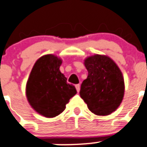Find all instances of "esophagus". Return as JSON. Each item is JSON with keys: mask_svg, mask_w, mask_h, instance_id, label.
<instances>
[{"mask_svg": "<svg viewBox=\"0 0 147 147\" xmlns=\"http://www.w3.org/2000/svg\"><path fill=\"white\" fill-rule=\"evenodd\" d=\"M75 86H76V90H77V92H79V91H80V84H78L75 85Z\"/></svg>", "mask_w": 147, "mask_h": 147, "instance_id": "1", "label": "esophagus"}]
</instances>
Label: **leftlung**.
Wrapping results in <instances>:
<instances>
[{"instance_id":"1","label":"left lung","mask_w":147,"mask_h":147,"mask_svg":"<svg viewBox=\"0 0 147 147\" xmlns=\"http://www.w3.org/2000/svg\"><path fill=\"white\" fill-rule=\"evenodd\" d=\"M88 76L81 85L80 96L89 110L97 115H107L121 105L125 92L122 72L106 55H94L84 60Z\"/></svg>"}]
</instances>
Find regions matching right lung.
<instances>
[{
    "mask_svg": "<svg viewBox=\"0 0 147 147\" xmlns=\"http://www.w3.org/2000/svg\"><path fill=\"white\" fill-rule=\"evenodd\" d=\"M62 60L54 55L39 58L33 66L26 86L28 102L39 114L53 118L65 109V105L76 94L72 84L60 71Z\"/></svg>",
    "mask_w": 147,
    "mask_h": 147,
    "instance_id": "1",
    "label": "right lung"
}]
</instances>
